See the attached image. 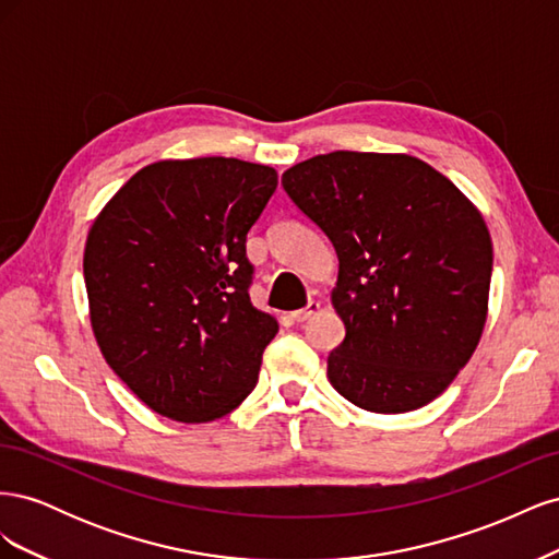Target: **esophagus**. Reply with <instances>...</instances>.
I'll return each instance as SVG.
<instances>
[{
	"instance_id": "obj_1",
	"label": "esophagus",
	"mask_w": 559,
	"mask_h": 559,
	"mask_svg": "<svg viewBox=\"0 0 559 559\" xmlns=\"http://www.w3.org/2000/svg\"><path fill=\"white\" fill-rule=\"evenodd\" d=\"M319 300H310L308 302V308L306 310H296V312H292V321H296V324H302V321H308L312 314H317L319 312Z\"/></svg>"
}]
</instances>
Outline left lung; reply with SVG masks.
<instances>
[{"instance_id":"obj_1","label":"left lung","mask_w":559,"mask_h":559,"mask_svg":"<svg viewBox=\"0 0 559 559\" xmlns=\"http://www.w3.org/2000/svg\"><path fill=\"white\" fill-rule=\"evenodd\" d=\"M282 186L337 253L335 392L382 415L441 396L487 321L492 238L480 210L408 154L333 151L289 167Z\"/></svg>"}]
</instances>
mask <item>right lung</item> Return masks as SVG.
I'll return each instance as SVG.
<instances>
[{
	"instance_id": "right-lung-1",
	"label": "right lung",
	"mask_w": 559,
	"mask_h": 559,
	"mask_svg": "<svg viewBox=\"0 0 559 559\" xmlns=\"http://www.w3.org/2000/svg\"><path fill=\"white\" fill-rule=\"evenodd\" d=\"M275 167L207 156L134 173L83 249L93 335L146 408L186 425L228 415L257 386L277 319L251 306L247 233Z\"/></svg>"
}]
</instances>
